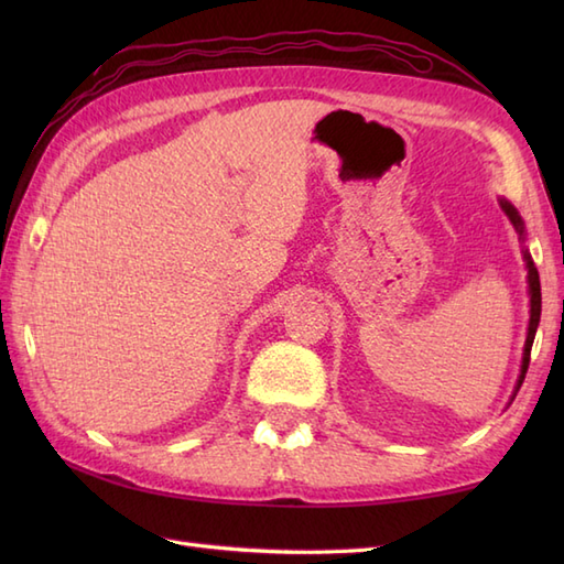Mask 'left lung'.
Returning <instances> with one entry per match:
<instances>
[{"instance_id": "left-lung-1", "label": "left lung", "mask_w": 564, "mask_h": 564, "mask_svg": "<svg viewBox=\"0 0 564 564\" xmlns=\"http://www.w3.org/2000/svg\"><path fill=\"white\" fill-rule=\"evenodd\" d=\"M499 206L501 210L507 213V218L511 220V225L517 227V232L525 235L523 230V220L519 210L511 206V203L507 198H499ZM523 261H525V269H529V295H531V319H529V334H525V344H523V358H521V373H519V380H517V392L521 388V382L525 378V370H529V361H531V346H533V339H535V329H538V322H541V279H538V269L535 263L529 254V249H523Z\"/></svg>"}]
</instances>
